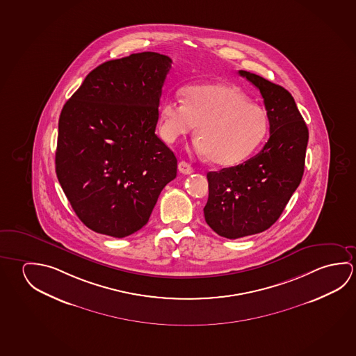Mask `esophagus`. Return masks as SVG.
Wrapping results in <instances>:
<instances>
[{
  "label": "esophagus",
  "mask_w": 356,
  "mask_h": 356,
  "mask_svg": "<svg viewBox=\"0 0 356 356\" xmlns=\"http://www.w3.org/2000/svg\"><path fill=\"white\" fill-rule=\"evenodd\" d=\"M179 171H180L181 174L190 175V174H193L195 169H193L190 163H186V161H180V163H179Z\"/></svg>",
  "instance_id": "esophagus-1"
}]
</instances>
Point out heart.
I'll use <instances>...</instances> for the list:
<instances>
[{
  "mask_svg": "<svg viewBox=\"0 0 356 356\" xmlns=\"http://www.w3.org/2000/svg\"><path fill=\"white\" fill-rule=\"evenodd\" d=\"M184 103L163 102L160 108V133L163 140L175 143L197 125L198 150L212 163L234 166L254 152L267 133V114L248 102L241 89L229 84L187 88Z\"/></svg>",
  "mask_w": 356,
  "mask_h": 356,
  "instance_id": "heart-1",
  "label": "heart"
}]
</instances>
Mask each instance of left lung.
<instances>
[{
  "label": "left lung",
  "mask_w": 356,
  "mask_h": 356,
  "mask_svg": "<svg viewBox=\"0 0 356 356\" xmlns=\"http://www.w3.org/2000/svg\"><path fill=\"white\" fill-rule=\"evenodd\" d=\"M238 73L259 89L270 135L253 158L207 174L204 220L216 234L229 239L261 234L280 218L303 177L309 138L286 89L254 73Z\"/></svg>",
  "instance_id": "1"
}]
</instances>
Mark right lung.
<instances>
[{
    "mask_svg": "<svg viewBox=\"0 0 356 356\" xmlns=\"http://www.w3.org/2000/svg\"><path fill=\"white\" fill-rule=\"evenodd\" d=\"M172 60L143 52L92 70L58 122L56 172L79 220L122 238L144 227L177 160L155 134Z\"/></svg>",
    "mask_w": 356,
    "mask_h": 356,
    "instance_id": "add662e5",
    "label": "right lung"
}]
</instances>
